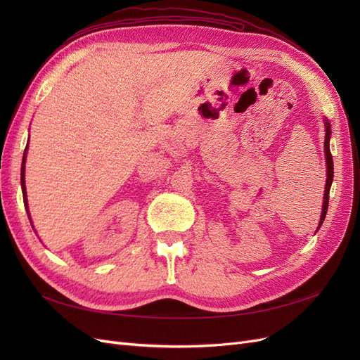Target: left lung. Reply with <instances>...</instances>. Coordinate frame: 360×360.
<instances>
[{"label":"left lung","mask_w":360,"mask_h":360,"mask_svg":"<svg viewBox=\"0 0 360 360\" xmlns=\"http://www.w3.org/2000/svg\"><path fill=\"white\" fill-rule=\"evenodd\" d=\"M326 123V136H324V153H326V160H328V180H326V189H324V202H323V212L320 217V225L323 224L326 213H328V207H329V192L332 186V180H333V159L330 153V147H329V139H330V124L328 120H324Z\"/></svg>","instance_id":"obj_1"}]
</instances>
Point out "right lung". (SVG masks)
I'll return each mask as SVG.
<instances>
[{"label":"right lung","mask_w":360,"mask_h":360,"mask_svg":"<svg viewBox=\"0 0 360 360\" xmlns=\"http://www.w3.org/2000/svg\"><path fill=\"white\" fill-rule=\"evenodd\" d=\"M27 155V148H25V153H24V159H22V169H20V183H22V193H24V202H25V205H28L27 204V192H25V156ZM27 213H28V207H27Z\"/></svg>","instance_id":"1"}]
</instances>
